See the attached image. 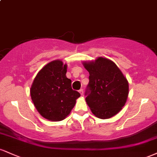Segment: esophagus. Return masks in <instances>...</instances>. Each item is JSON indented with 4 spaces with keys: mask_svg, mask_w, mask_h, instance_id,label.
I'll use <instances>...</instances> for the list:
<instances>
[{
    "mask_svg": "<svg viewBox=\"0 0 157 157\" xmlns=\"http://www.w3.org/2000/svg\"><path fill=\"white\" fill-rule=\"evenodd\" d=\"M79 92H80L81 95H82V94H83V90H82V89H80V90H79Z\"/></svg>",
    "mask_w": 157,
    "mask_h": 157,
    "instance_id": "1",
    "label": "esophagus"
}]
</instances>
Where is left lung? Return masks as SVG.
<instances>
[{
  "label": "left lung",
  "instance_id": "obj_1",
  "mask_svg": "<svg viewBox=\"0 0 157 157\" xmlns=\"http://www.w3.org/2000/svg\"><path fill=\"white\" fill-rule=\"evenodd\" d=\"M89 72L86 101L94 116L109 119L121 111L127 101L129 86L126 77L112 60L99 57L84 61Z\"/></svg>",
  "mask_w": 157,
  "mask_h": 157
}]
</instances>
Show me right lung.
<instances>
[{"label":"right lung","instance_id":"obj_1","mask_svg":"<svg viewBox=\"0 0 157 157\" xmlns=\"http://www.w3.org/2000/svg\"><path fill=\"white\" fill-rule=\"evenodd\" d=\"M67 64L62 60L51 61L37 74L30 94L40 114L49 121L63 120L71 113L80 97L71 89V80L66 77Z\"/></svg>","mask_w":157,"mask_h":157}]
</instances>
